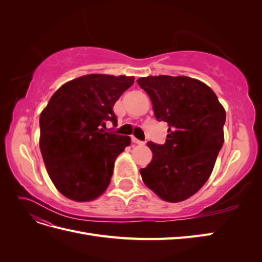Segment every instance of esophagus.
I'll return each mask as SVG.
<instances>
[{
    "label": "esophagus",
    "instance_id": "obj_1",
    "mask_svg": "<svg viewBox=\"0 0 262 262\" xmlns=\"http://www.w3.org/2000/svg\"><path fill=\"white\" fill-rule=\"evenodd\" d=\"M131 139H132V142H133V143H136V144H140V145H143V144H145V142H143V141H140V140H138L137 138H134V137H132Z\"/></svg>",
    "mask_w": 262,
    "mask_h": 262
}]
</instances>
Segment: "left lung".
I'll use <instances>...</instances> for the list:
<instances>
[{
  "mask_svg": "<svg viewBox=\"0 0 262 262\" xmlns=\"http://www.w3.org/2000/svg\"><path fill=\"white\" fill-rule=\"evenodd\" d=\"M153 104L155 118L168 123L164 144L147 142L153 158L140 172L161 199L180 202L209 179L224 143L225 109L208 85L188 76H147L137 81Z\"/></svg>",
  "mask_w": 262,
  "mask_h": 262,
  "instance_id": "8db88e82",
  "label": "left lung"
}]
</instances>
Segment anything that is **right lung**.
Listing matches in <instances>:
<instances>
[{
	"instance_id": "obj_1",
	"label": "right lung",
	"mask_w": 262,
	"mask_h": 262,
	"mask_svg": "<svg viewBox=\"0 0 262 262\" xmlns=\"http://www.w3.org/2000/svg\"><path fill=\"white\" fill-rule=\"evenodd\" d=\"M133 83V76L84 75L62 85L42 110L39 146L53 185L69 199L92 201L106 191L131 139L102 128L117 124L114 105Z\"/></svg>"
}]
</instances>
